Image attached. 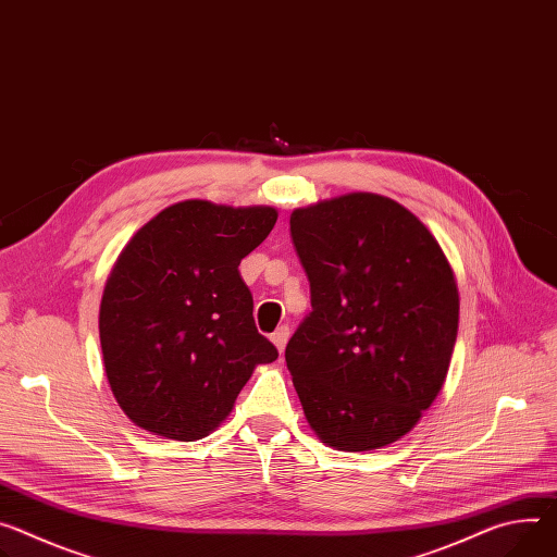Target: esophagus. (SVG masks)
Wrapping results in <instances>:
<instances>
[{"label":"esophagus","mask_w":557,"mask_h":557,"mask_svg":"<svg viewBox=\"0 0 557 557\" xmlns=\"http://www.w3.org/2000/svg\"><path fill=\"white\" fill-rule=\"evenodd\" d=\"M271 342L277 346V350L282 352L284 350V346H286V342H288V326H280L273 335H271Z\"/></svg>","instance_id":"34e87169"}]
</instances>
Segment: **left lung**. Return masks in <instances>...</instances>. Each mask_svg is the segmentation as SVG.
<instances>
[{
    "mask_svg": "<svg viewBox=\"0 0 557 557\" xmlns=\"http://www.w3.org/2000/svg\"><path fill=\"white\" fill-rule=\"evenodd\" d=\"M313 311L286 367L318 437L373 450L407 435L437 397L460 295L429 228L397 201L350 193L290 213Z\"/></svg>",
    "mask_w": 557,
    "mask_h": 557,
    "instance_id": "obj_1",
    "label": "left lung"
}]
</instances>
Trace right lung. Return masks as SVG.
Instances as JSON below:
<instances>
[{"label":"right lung","instance_id":"obj_1","mask_svg":"<svg viewBox=\"0 0 557 557\" xmlns=\"http://www.w3.org/2000/svg\"><path fill=\"white\" fill-rule=\"evenodd\" d=\"M277 222L271 207L186 199L144 224L107 280L99 342L111 391L141 429L207 437L252 369L277 360L237 267Z\"/></svg>","mask_w":557,"mask_h":557}]
</instances>
